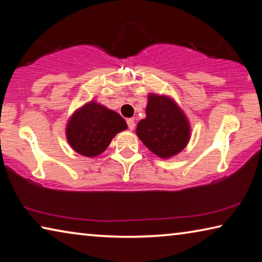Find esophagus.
I'll list each match as a JSON object with an SVG mask.
<instances>
[{
	"mask_svg": "<svg viewBox=\"0 0 262 262\" xmlns=\"http://www.w3.org/2000/svg\"><path fill=\"white\" fill-rule=\"evenodd\" d=\"M127 125H128V128H129L130 130L134 129V128H135L134 119H127Z\"/></svg>",
	"mask_w": 262,
	"mask_h": 262,
	"instance_id": "obj_1",
	"label": "esophagus"
}]
</instances>
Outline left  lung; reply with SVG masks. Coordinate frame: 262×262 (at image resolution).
<instances>
[{
    "label": "left lung",
    "instance_id": "1",
    "mask_svg": "<svg viewBox=\"0 0 262 262\" xmlns=\"http://www.w3.org/2000/svg\"><path fill=\"white\" fill-rule=\"evenodd\" d=\"M147 117L137 123L136 135L150 151L163 159L178 155L190 137L185 113L167 96L149 94Z\"/></svg>",
    "mask_w": 262,
    "mask_h": 262
}]
</instances>
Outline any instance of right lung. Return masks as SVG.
<instances>
[{
	"instance_id": "obj_1",
	"label": "right lung",
	"mask_w": 262,
	"mask_h": 262,
	"mask_svg": "<svg viewBox=\"0 0 262 262\" xmlns=\"http://www.w3.org/2000/svg\"><path fill=\"white\" fill-rule=\"evenodd\" d=\"M127 129L120 114L96 101L86 103L68 120L66 136L75 151L85 157L104 152L113 137Z\"/></svg>"
}]
</instances>
